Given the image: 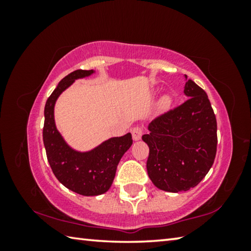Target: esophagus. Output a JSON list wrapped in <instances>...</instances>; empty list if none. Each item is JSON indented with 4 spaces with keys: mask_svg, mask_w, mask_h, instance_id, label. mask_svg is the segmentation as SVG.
Here are the masks:
<instances>
[{
    "mask_svg": "<svg viewBox=\"0 0 251 251\" xmlns=\"http://www.w3.org/2000/svg\"><path fill=\"white\" fill-rule=\"evenodd\" d=\"M130 133H131V135H133L134 141H138V139H141L142 135H143V127L139 125L135 126L130 129Z\"/></svg>",
    "mask_w": 251,
    "mask_h": 251,
    "instance_id": "esophagus-1",
    "label": "esophagus"
}]
</instances>
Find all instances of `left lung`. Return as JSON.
<instances>
[{
	"label": "left lung",
	"mask_w": 251,
	"mask_h": 251,
	"mask_svg": "<svg viewBox=\"0 0 251 251\" xmlns=\"http://www.w3.org/2000/svg\"><path fill=\"white\" fill-rule=\"evenodd\" d=\"M184 92L188 99L157 116L142 137L150 147L148 176L157 188L171 193L197 186L217 151V121L206 92L192 79Z\"/></svg>",
	"instance_id": "1"
}]
</instances>
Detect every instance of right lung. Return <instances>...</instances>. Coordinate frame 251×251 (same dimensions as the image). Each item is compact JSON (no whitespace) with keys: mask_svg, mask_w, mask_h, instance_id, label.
<instances>
[{"mask_svg":"<svg viewBox=\"0 0 251 251\" xmlns=\"http://www.w3.org/2000/svg\"><path fill=\"white\" fill-rule=\"evenodd\" d=\"M92 73L93 70H76L65 76L46 100L44 109L43 142L50 166L66 188L83 196H97L107 192L122 156L133 144L128 133L108 139L92 151L78 152L67 146L59 135L54 123L55 100L76 78Z\"/></svg>","mask_w":251,"mask_h":251,"instance_id":"right-lung-1","label":"right lung"}]
</instances>
